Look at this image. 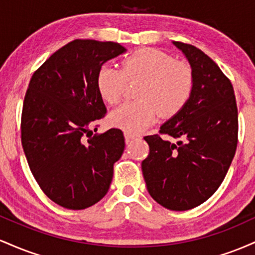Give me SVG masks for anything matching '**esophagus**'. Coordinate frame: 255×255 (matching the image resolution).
Listing matches in <instances>:
<instances>
[{"label":"esophagus","instance_id":"obj_1","mask_svg":"<svg viewBox=\"0 0 255 255\" xmlns=\"http://www.w3.org/2000/svg\"><path fill=\"white\" fill-rule=\"evenodd\" d=\"M139 135H136V134H130V133H127L126 131L125 133V139H126V142H129L131 141L133 139H135V137H137Z\"/></svg>","mask_w":255,"mask_h":255}]
</instances>
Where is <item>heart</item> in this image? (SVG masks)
<instances>
[{
	"label": "heart",
	"instance_id": "obj_1",
	"mask_svg": "<svg viewBox=\"0 0 255 255\" xmlns=\"http://www.w3.org/2000/svg\"><path fill=\"white\" fill-rule=\"evenodd\" d=\"M137 80H141L136 91L139 101L122 104L109 115L111 126L130 134L142 131L159 115H176L188 103L193 91L191 67L153 48L131 52L122 60L121 69L103 64L96 83L102 99L115 105L121 101L127 81Z\"/></svg>",
	"mask_w": 255,
	"mask_h": 255
}]
</instances>
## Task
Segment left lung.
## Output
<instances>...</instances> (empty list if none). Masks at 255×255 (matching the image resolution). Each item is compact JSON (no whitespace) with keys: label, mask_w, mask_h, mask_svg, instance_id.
I'll list each match as a JSON object with an SVG mask.
<instances>
[{"label":"left lung","mask_w":255,"mask_h":255,"mask_svg":"<svg viewBox=\"0 0 255 255\" xmlns=\"http://www.w3.org/2000/svg\"><path fill=\"white\" fill-rule=\"evenodd\" d=\"M188 61L193 91L188 103L144 139L150 153L141 169L150 195L172 211L203 204L223 182L238 146V107L230 80L200 49L172 42Z\"/></svg>","instance_id":"obj_1"}]
</instances>
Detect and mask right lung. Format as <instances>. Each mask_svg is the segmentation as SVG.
I'll return each instance as SVG.
<instances>
[{"mask_svg": "<svg viewBox=\"0 0 255 255\" xmlns=\"http://www.w3.org/2000/svg\"><path fill=\"white\" fill-rule=\"evenodd\" d=\"M127 51L121 44L75 39L58 49L32 75L21 116V142L34 178L54 203L84 210L109 191L125 136L91 127L107 113L97 74Z\"/></svg>", "mask_w": 255, "mask_h": 255, "instance_id": "obj_1", "label": "right lung"}]
</instances>
